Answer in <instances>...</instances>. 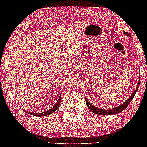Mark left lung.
<instances>
[{
	"label": "left lung",
	"instance_id": "obj_1",
	"mask_svg": "<svg viewBox=\"0 0 147 147\" xmlns=\"http://www.w3.org/2000/svg\"><path fill=\"white\" fill-rule=\"evenodd\" d=\"M124 34H126V35H128V36H129V34L128 32H124ZM140 79H139V82H138V87L137 88H136V90L133 92V93L131 95V97H129V99H127V100L124 103V104H122V105L119 106H117V107L114 108V109H108V110H105V109H99V108L96 107V106L92 105V104H90V102L88 101V99L86 98L85 97V100H86V104H87V106L88 108L89 109H90V111H92V113H94L95 114H97V115H114V114H117V113H119L122 112L124 110V109H126V107H127L128 106H129V104L131 103V101H132V99L133 97H134L135 95H136V92L138 91V86H139V84H140Z\"/></svg>",
	"mask_w": 147,
	"mask_h": 147
}]
</instances>
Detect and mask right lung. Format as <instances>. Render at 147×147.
<instances>
[{"instance_id": "1", "label": "right lung", "mask_w": 147, "mask_h": 147, "mask_svg": "<svg viewBox=\"0 0 147 147\" xmlns=\"http://www.w3.org/2000/svg\"><path fill=\"white\" fill-rule=\"evenodd\" d=\"M61 95H60L59 99V100L57 101V102L56 103V104H55V105L52 108V109H49V110L46 111H45V112H43V113H36L28 112V111H25V113H28V114L33 115H35V116H40V117H41V116H45V115H50V114H52V113L55 112V111H56L57 109H58L59 106L60 102H61Z\"/></svg>"}]
</instances>
